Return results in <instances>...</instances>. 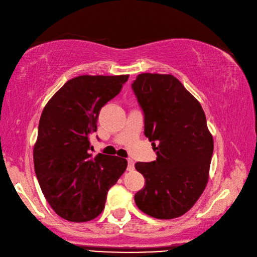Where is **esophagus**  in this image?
<instances>
[{
	"mask_svg": "<svg viewBox=\"0 0 257 257\" xmlns=\"http://www.w3.org/2000/svg\"><path fill=\"white\" fill-rule=\"evenodd\" d=\"M134 169V161L132 159H127V170Z\"/></svg>",
	"mask_w": 257,
	"mask_h": 257,
	"instance_id": "1",
	"label": "esophagus"
}]
</instances>
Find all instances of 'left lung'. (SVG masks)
I'll return each mask as SVG.
<instances>
[{
	"label": "left lung",
	"mask_w": 257,
	"mask_h": 257,
	"mask_svg": "<svg viewBox=\"0 0 257 257\" xmlns=\"http://www.w3.org/2000/svg\"><path fill=\"white\" fill-rule=\"evenodd\" d=\"M145 115V135L157 160L137 162L146 180L137 207L157 219L181 216L204 192L213 153L212 135L198 100L173 75L145 73L132 83Z\"/></svg>",
	"instance_id": "left-lung-1"
}]
</instances>
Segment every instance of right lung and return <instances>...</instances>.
Segmentation results:
<instances>
[{"label":"right lung","mask_w":257,"mask_h":257,"mask_svg":"<svg viewBox=\"0 0 257 257\" xmlns=\"http://www.w3.org/2000/svg\"><path fill=\"white\" fill-rule=\"evenodd\" d=\"M128 75H83L68 80L45 106L33 159L45 198L58 215L71 222L95 219L108 190L125 172L127 161L90 154L102 107L118 95Z\"/></svg>","instance_id":"right-lung-1"}]
</instances>
